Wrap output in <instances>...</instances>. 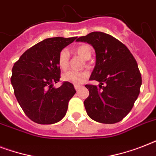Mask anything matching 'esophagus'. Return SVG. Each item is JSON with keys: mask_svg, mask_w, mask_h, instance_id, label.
Here are the masks:
<instances>
[{"mask_svg": "<svg viewBox=\"0 0 156 156\" xmlns=\"http://www.w3.org/2000/svg\"><path fill=\"white\" fill-rule=\"evenodd\" d=\"M74 88H75V90L78 91V90H79L82 88V86H79V85H75L74 86Z\"/></svg>", "mask_w": 156, "mask_h": 156, "instance_id": "obj_1", "label": "esophagus"}]
</instances>
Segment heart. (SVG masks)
<instances>
[{
	"instance_id": "1",
	"label": "heart",
	"mask_w": 156,
	"mask_h": 156,
	"mask_svg": "<svg viewBox=\"0 0 156 156\" xmlns=\"http://www.w3.org/2000/svg\"><path fill=\"white\" fill-rule=\"evenodd\" d=\"M74 52L80 56L84 60H89L92 56V51L89 45L82 44L74 48ZM69 54L66 49H62L58 55L57 63L60 69L62 70H66L69 67ZM88 77L87 72H74V71H68L63 74L62 78L64 81L68 83H73L75 85H79L86 80Z\"/></svg>"
}]
</instances>
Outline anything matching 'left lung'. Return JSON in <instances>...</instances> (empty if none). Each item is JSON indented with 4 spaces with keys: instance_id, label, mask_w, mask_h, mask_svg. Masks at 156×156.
<instances>
[{
    "instance_id": "left-lung-1",
    "label": "left lung",
    "mask_w": 156,
    "mask_h": 156,
    "mask_svg": "<svg viewBox=\"0 0 156 156\" xmlns=\"http://www.w3.org/2000/svg\"><path fill=\"white\" fill-rule=\"evenodd\" d=\"M77 41L88 43L95 48L96 63L90 80L100 83L99 87L85 86L89 90L84 101L87 113L100 123L121 121L140 92L142 77L135 58L126 45L106 33L94 31Z\"/></svg>"
}]
</instances>
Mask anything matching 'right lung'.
<instances>
[{
	"label": "right lung",
	"mask_w": 156,
	"mask_h": 156,
	"mask_svg": "<svg viewBox=\"0 0 156 156\" xmlns=\"http://www.w3.org/2000/svg\"><path fill=\"white\" fill-rule=\"evenodd\" d=\"M77 37L46 39L30 48L13 65L11 83L24 113L35 123L50 125L66 116L69 101L76 93L72 83H53L61 78L58 55Z\"/></svg>",
	"instance_id": "add662e5"
}]
</instances>
